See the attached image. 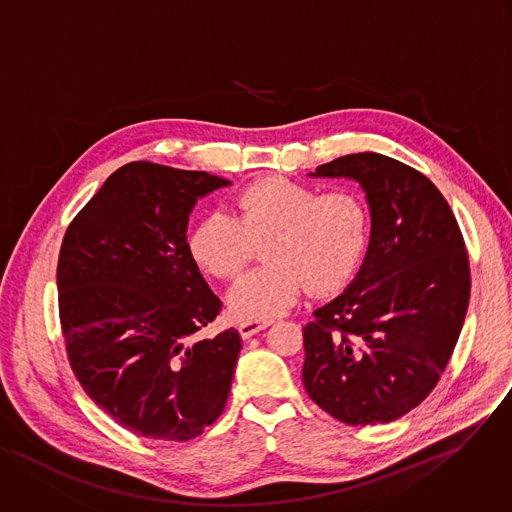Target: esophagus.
Instances as JSON below:
<instances>
[{
    "instance_id": "esophagus-1",
    "label": "esophagus",
    "mask_w": 512,
    "mask_h": 512,
    "mask_svg": "<svg viewBox=\"0 0 512 512\" xmlns=\"http://www.w3.org/2000/svg\"><path fill=\"white\" fill-rule=\"evenodd\" d=\"M272 325V321L270 319H256V321H242L240 325H238V331H240V335L244 337V339H248V337H252V335H256L258 331H262V329H266V327H270Z\"/></svg>"
}]
</instances>
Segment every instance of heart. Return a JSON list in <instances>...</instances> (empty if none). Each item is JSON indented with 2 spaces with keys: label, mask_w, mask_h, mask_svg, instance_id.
Wrapping results in <instances>:
<instances>
[{
  "label": "heart",
  "mask_w": 512,
  "mask_h": 512,
  "mask_svg": "<svg viewBox=\"0 0 512 512\" xmlns=\"http://www.w3.org/2000/svg\"><path fill=\"white\" fill-rule=\"evenodd\" d=\"M371 214L355 189H331L262 177L234 199V216L216 210L189 236L193 260L222 280H234L262 246L264 266L246 274L230 292L240 319H272L300 298L341 288L369 242Z\"/></svg>",
  "instance_id": "b5f03b06"
}]
</instances>
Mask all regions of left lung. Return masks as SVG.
<instances>
[{
	"instance_id": "8db88e82",
	"label": "left lung",
	"mask_w": 512,
	"mask_h": 512,
	"mask_svg": "<svg viewBox=\"0 0 512 512\" xmlns=\"http://www.w3.org/2000/svg\"><path fill=\"white\" fill-rule=\"evenodd\" d=\"M315 177L367 191L371 242L355 282L302 327L306 393L347 426L387 424L438 385L470 300V262L440 189L379 153L345 155Z\"/></svg>"
}]
</instances>
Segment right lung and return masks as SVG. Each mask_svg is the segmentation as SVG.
I'll list each match as a JSON object with an SVG mask.
<instances>
[{
  "label": "right lung",
  "instance_id": "right-lung-1",
  "mask_svg": "<svg viewBox=\"0 0 512 512\" xmlns=\"http://www.w3.org/2000/svg\"><path fill=\"white\" fill-rule=\"evenodd\" d=\"M228 179L151 161L119 167L70 222L58 256L66 357L86 395L149 440L187 442L224 412L236 329L195 341L222 300L185 238L197 197Z\"/></svg>",
  "mask_w": 512,
  "mask_h": 512
}]
</instances>
